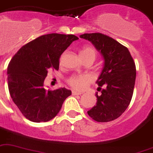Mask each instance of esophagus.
<instances>
[{"mask_svg": "<svg viewBox=\"0 0 153 153\" xmlns=\"http://www.w3.org/2000/svg\"><path fill=\"white\" fill-rule=\"evenodd\" d=\"M81 94H82V93H79V92H76V91H74V90H73L72 91V95H81Z\"/></svg>", "mask_w": 153, "mask_h": 153, "instance_id": "1", "label": "esophagus"}]
</instances>
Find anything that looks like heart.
Here are the masks:
<instances>
[{"instance_id": "1", "label": "heart", "mask_w": 153, "mask_h": 153, "mask_svg": "<svg viewBox=\"0 0 153 153\" xmlns=\"http://www.w3.org/2000/svg\"><path fill=\"white\" fill-rule=\"evenodd\" d=\"M80 56H91L95 59V51L92 47L86 46L80 51ZM93 82V78L89 74H78L72 75L68 79V84L76 90H83L87 87L88 85Z\"/></svg>"}]
</instances>
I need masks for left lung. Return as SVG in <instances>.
Instances as JSON below:
<instances>
[{"mask_svg": "<svg viewBox=\"0 0 153 153\" xmlns=\"http://www.w3.org/2000/svg\"><path fill=\"white\" fill-rule=\"evenodd\" d=\"M92 42L104 58V67L97 80L100 95L96 105L87 111L97 122L116 120L126 111L132 99L136 67L128 48L108 35L100 33L80 35Z\"/></svg>", "mask_w": 153, "mask_h": 153, "instance_id": "obj_1", "label": "left lung"}]
</instances>
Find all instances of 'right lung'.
Wrapping results in <instances>:
<instances>
[{
  "label": "right lung",
  "instance_id": "1",
  "mask_svg": "<svg viewBox=\"0 0 153 153\" xmlns=\"http://www.w3.org/2000/svg\"><path fill=\"white\" fill-rule=\"evenodd\" d=\"M79 38L73 34L48 33L24 45L8 66V85L13 102L27 120L47 122L61 109L70 89L48 90L44 81L49 70H59L60 56Z\"/></svg>",
  "mask_w": 153,
  "mask_h": 153
}]
</instances>
